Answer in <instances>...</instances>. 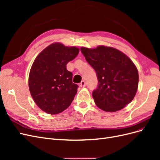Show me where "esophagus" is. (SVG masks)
Wrapping results in <instances>:
<instances>
[{
	"label": "esophagus",
	"instance_id": "34e87169",
	"mask_svg": "<svg viewBox=\"0 0 160 160\" xmlns=\"http://www.w3.org/2000/svg\"><path fill=\"white\" fill-rule=\"evenodd\" d=\"M79 87H81V88H84V87H85L86 86V83H85V81H82L81 83H79Z\"/></svg>",
	"mask_w": 160,
	"mask_h": 160
}]
</instances>
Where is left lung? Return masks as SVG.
Segmentation results:
<instances>
[{"label":"left lung","instance_id":"1","mask_svg":"<svg viewBox=\"0 0 160 160\" xmlns=\"http://www.w3.org/2000/svg\"><path fill=\"white\" fill-rule=\"evenodd\" d=\"M81 51L98 77V88L92 93L97 106L115 112L132 102L139 82L138 71L132 61L113 47H81Z\"/></svg>","mask_w":160,"mask_h":160}]
</instances>
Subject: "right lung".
Here are the masks:
<instances>
[{
  "label": "right lung",
  "mask_w": 160,
  "mask_h": 160,
  "mask_svg": "<svg viewBox=\"0 0 160 160\" xmlns=\"http://www.w3.org/2000/svg\"><path fill=\"white\" fill-rule=\"evenodd\" d=\"M75 47L56 42L42 50L34 61L28 77L32 98L41 110L58 114L71 105L78 85L72 82V72L66 69L68 62L79 53Z\"/></svg>",
  "instance_id": "1"
}]
</instances>
